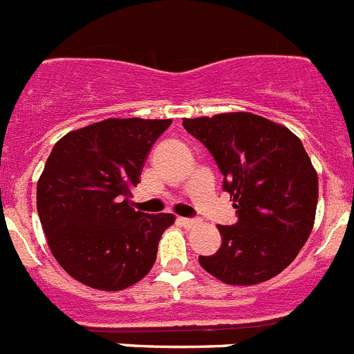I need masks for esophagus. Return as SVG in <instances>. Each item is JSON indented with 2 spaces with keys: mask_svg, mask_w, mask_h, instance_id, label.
<instances>
[{
  "mask_svg": "<svg viewBox=\"0 0 354 354\" xmlns=\"http://www.w3.org/2000/svg\"><path fill=\"white\" fill-rule=\"evenodd\" d=\"M178 223H180V225H183V227L191 228V227H194L196 223H198V219H192V218H178Z\"/></svg>",
  "mask_w": 354,
  "mask_h": 354,
  "instance_id": "obj_1",
  "label": "esophagus"
}]
</instances>
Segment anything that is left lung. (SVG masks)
<instances>
[{
	"label": "left lung",
	"mask_w": 354,
	"mask_h": 354,
	"mask_svg": "<svg viewBox=\"0 0 354 354\" xmlns=\"http://www.w3.org/2000/svg\"><path fill=\"white\" fill-rule=\"evenodd\" d=\"M183 127L214 156L237 214L236 225H218L221 246L200 264L236 286L275 277L308 241L317 212L319 176L302 142L246 111L183 118Z\"/></svg>",
	"instance_id": "8db88e82"
}]
</instances>
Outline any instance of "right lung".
Returning <instances> with one entry per match:
<instances>
[{
  "label": "right lung",
  "instance_id": "1",
  "mask_svg": "<svg viewBox=\"0 0 354 354\" xmlns=\"http://www.w3.org/2000/svg\"><path fill=\"white\" fill-rule=\"evenodd\" d=\"M171 122L108 118L53 145L37 182V212L53 257L79 283L118 292L153 268L174 216L135 210L129 196Z\"/></svg>",
  "mask_w": 354,
  "mask_h": 354
}]
</instances>
